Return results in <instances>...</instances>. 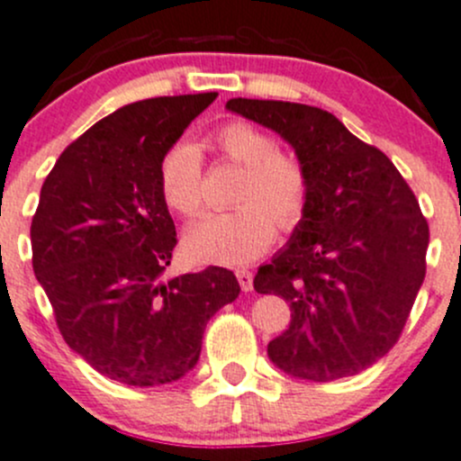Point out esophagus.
<instances>
[{"mask_svg":"<svg viewBox=\"0 0 461 461\" xmlns=\"http://www.w3.org/2000/svg\"><path fill=\"white\" fill-rule=\"evenodd\" d=\"M236 278H239L243 292H249L254 287V276H252V272H249V269H236Z\"/></svg>","mask_w":461,"mask_h":461,"instance_id":"esophagus-1","label":"esophagus"}]
</instances>
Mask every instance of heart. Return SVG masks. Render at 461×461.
Listing matches in <instances>:
<instances>
[{
	"label": "heart",
	"mask_w": 461,
	"mask_h": 461,
	"mask_svg": "<svg viewBox=\"0 0 461 461\" xmlns=\"http://www.w3.org/2000/svg\"><path fill=\"white\" fill-rule=\"evenodd\" d=\"M204 147L240 167L234 203L227 213L203 218L185 236L194 258L243 265L258 258L281 231L303 222L310 204V174L296 153L278 149L265 129L248 120L218 124ZM158 185L176 213L194 218L203 212L201 153L187 142L171 144L158 165Z\"/></svg>",
	"instance_id": "b5f03b06"
}]
</instances>
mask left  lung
Masks as SVG:
<instances>
[{
  "mask_svg": "<svg viewBox=\"0 0 461 461\" xmlns=\"http://www.w3.org/2000/svg\"><path fill=\"white\" fill-rule=\"evenodd\" d=\"M227 109L285 138L310 174L303 222L254 276V290L292 310L269 359L308 381L359 375L399 341L424 283L430 234L420 203L390 158L328 111L248 97Z\"/></svg>",
  "mask_w": 461,
  "mask_h": 461,
  "instance_id": "1",
  "label": "left lung"
}]
</instances>
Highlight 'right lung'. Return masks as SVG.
<instances>
[{
  "label": "right lung",
  "mask_w": 461,
  "mask_h": 461,
  "mask_svg": "<svg viewBox=\"0 0 461 461\" xmlns=\"http://www.w3.org/2000/svg\"><path fill=\"white\" fill-rule=\"evenodd\" d=\"M216 95L113 111L64 149L41 185L32 272L68 348L120 384L149 388L187 375L207 321L240 292L234 272L216 265L160 281L178 239L158 165Z\"/></svg>",
  "instance_id": "right-lung-1"
}]
</instances>
